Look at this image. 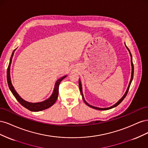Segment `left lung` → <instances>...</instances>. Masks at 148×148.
<instances>
[{
  "label": "left lung",
  "mask_w": 148,
  "mask_h": 148,
  "mask_svg": "<svg viewBox=\"0 0 148 148\" xmlns=\"http://www.w3.org/2000/svg\"><path fill=\"white\" fill-rule=\"evenodd\" d=\"M125 46H126V47L127 48V49L128 50V51H129V52H130V56H131V64H132V76H131V79H130V83H129V84H128V88H127V91H126V92H125V95L123 96V97L121 98V99L117 102L116 103V104H115L114 106H111V107H107V108H99V107H95V106H91V105H89L88 103H87L86 102V101L84 100V96H83V92H82V83H81V82H80V79H79V91H80V92H81V95H82V98H83V101H84V102H85V104H86L87 106H88L89 107H91V108H93V109H97V110H109V109H112V108H114V107H117L118 105H119L121 102H122V101L125 99V97H126V96H127V93H128V90H129V88H130V84H131V83H132V80H133V73H134V66H133V60H132V53H131V52H130V50H129V49L127 47V46L125 45Z\"/></svg>",
  "instance_id": "1"
}]
</instances>
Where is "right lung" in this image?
I'll return each mask as SVG.
<instances>
[{"mask_svg":"<svg viewBox=\"0 0 148 148\" xmlns=\"http://www.w3.org/2000/svg\"><path fill=\"white\" fill-rule=\"evenodd\" d=\"M15 50H16V49L12 52V54L11 56L10 60V63H9V65H8V69H7V83H8V87H9L10 91H12V94L13 95V96H15L16 100L20 102V104H21V105H22L23 107H25V108L28 109L30 111L38 112V111H41V110H45V109L49 108V107H51L52 105L54 104V103L57 101V97H58V95H59V84H60V82H62V80L64 78H65L66 76H64V77H62L57 80L56 83L55 87H54V89H53V91L52 95L47 100L44 101L42 102H36V103H31V102H29L25 101L24 99H22V98L18 95V94L16 92L15 89H14V88H13V85L12 84V82H11L10 73V65L12 63V57L13 56V54H14V52Z\"/></svg>","mask_w":148,"mask_h":148,"instance_id":"right-lung-1","label":"right lung"}]
</instances>
